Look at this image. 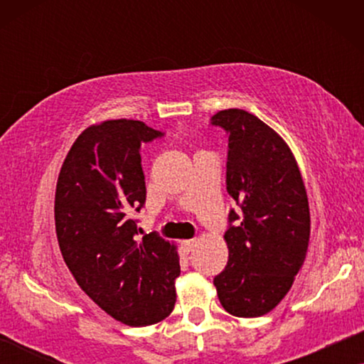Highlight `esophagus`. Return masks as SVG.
Instances as JSON below:
<instances>
[{"label":"esophagus","mask_w":364,"mask_h":364,"mask_svg":"<svg viewBox=\"0 0 364 364\" xmlns=\"http://www.w3.org/2000/svg\"><path fill=\"white\" fill-rule=\"evenodd\" d=\"M182 247H183V250H186L187 253H191V252L196 250L197 240H196V238H192V240H183L182 242Z\"/></svg>","instance_id":"1"}]
</instances>
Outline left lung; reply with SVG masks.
<instances>
[{"label": "left lung", "instance_id": "8db88e82", "mask_svg": "<svg viewBox=\"0 0 364 364\" xmlns=\"http://www.w3.org/2000/svg\"><path fill=\"white\" fill-rule=\"evenodd\" d=\"M228 134L227 192L240 207L225 232L228 262L213 278L225 311L267 315L280 303L305 262L310 207L295 156L280 134L243 109L212 117Z\"/></svg>", "mask_w": 364, "mask_h": 364}]
</instances>
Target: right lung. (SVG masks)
<instances>
[{"mask_svg": "<svg viewBox=\"0 0 364 364\" xmlns=\"http://www.w3.org/2000/svg\"><path fill=\"white\" fill-rule=\"evenodd\" d=\"M159 136L132 119L84 129L64 159L54 197L69 272L101 310L129 326L166 320L177 298V245L154 233L136 240L131 218L146 202L139 149Z\"/></svg>", "mask_w": 364, "mask_h": 364, "instance_id": "right-lung-1", "label": "right lung"}]
</instances>
